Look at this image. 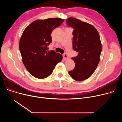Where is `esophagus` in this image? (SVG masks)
Masks as SVG:
<instances>
[{"instance_id":"1","label":"esophagus","mask_w":122,"mask_h":122,"mask_svg":"<svg viewBox=\"0 0 122 122\" xmlns=\"http://www.w3.org/2000/svg\"><path fill=\"white\" fill-rule=\"evenodd\" d=\"M63 57H64V59H65V60H67V59H68V57L66 53L63 54Z\"/></svg>"}]
</instances>
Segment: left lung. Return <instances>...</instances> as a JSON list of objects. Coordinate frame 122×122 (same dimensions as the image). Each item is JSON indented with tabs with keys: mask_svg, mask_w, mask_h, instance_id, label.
Wrapping results in <instances>:
<instances>
[{
	"mask_svg": "<svg viewBox=\"0 0 122 122\" xmlns=\"http://www.w3.org/2000/svg\"><path fill=\"white\" fill-rule=\"evenodd\" d=\"M67 24L74 29L73 47L78 53L72 58L75 67L69 74L75 81H84L92 75L100 61L102 44L99 35L93 25L75 18H68Z\"/></svg>",
	"mask_w": 122,
	"mask_h": 122,
	"instance_id": "left-lung-1",
	"label": "left lung"
}]
</instances>
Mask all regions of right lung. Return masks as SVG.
<instances>
[{
    "label": "right lung",
    "instance_id": "obj_1",
    "mask_svg": "<svg viewBox=\"0 0 122 122\" xmlns=\"http://www.w3.org/2000/svg\"><path fill=\"white\" fill-rule=\"evenodd\" d=\"M63 21L60 18L36 20L23 31L19 41L22 61L28 71L36 78L48 77L63 59L61 54L48 51L47 46L52 42L51 32Z\"/></svg>",
    "mask_w": 122,
    "mask_h": 122
}]
</instances>
